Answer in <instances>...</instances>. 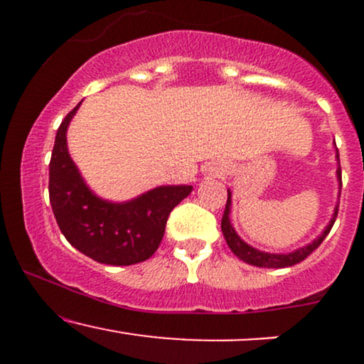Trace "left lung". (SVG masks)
Segmentation results:
<instances>
[{"label":"left lung","instance_id":"8db88e82","mask_svg":"<svg viewBox=\"0 0 364 364\" xmlns=\"http://www.w3.org/2000/svg\"><path fill=\"white\" fill-rule=\"evenodd\" d=\"M336 159H337V164H339V150L337 149H336ZM337 181H339V186H341L342 185L341 164L337 166ZM231 196H232L231 190H228V203H225L223 223H220V229H223L225 243H228L229 248H231V252L235 253L240 260H243L255 267H263V269H284V267H291V265H296V263L303 262L308 255L315 252V250L321 245V241L325 240V236L328 235L333 223H336L337 212H339V203H337L336 208H333L332 219H330L328 224L325 225L321 235L316 236L310 245H304L301 248L294 250V252H289V253H269V252H262V250L253 248L252 245H248L246 241H243L240 236H237L236 229L232 228L231 219H229V214H231V203H232Z\"/></svg>","mask_w":364,"mask_h":364}]
</instances>
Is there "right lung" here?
<instances>
[{"label": "right lung", "instance_id": "right-lung-1", "mask_svg": "<svg viewBox=\"0 0 364 364\" xmlns=\"http://www.w3.org/2000/svg\"><path fill=\"white\" fill-rule=\"evenodd\" d=\"M63 119L49 162V202L63 236L92 260L107 265H133L156 253L174 207L193 186L168 185L145 191L128 202H109L83 181L66 144L70 121Z\"/></svg>", "mask_w": 364, "mask_h": 364}]
</instances>
